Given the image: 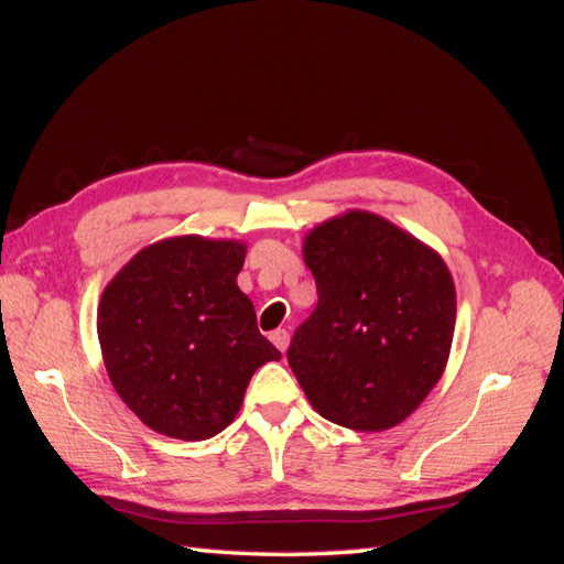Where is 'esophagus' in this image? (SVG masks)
I'll list each match as a JSON object with an SVG mask.
<instances>
[{
  "label": "esophagus",
  "instance_id": "34e87169",
  "mask_svg": "<svg viewBox=\"0 0 564 564\" xmlns=\"http://www.w3.org/2000/svg\"><path fill=\"white\" fill-rule=\"evenodd\" d=\"M271 341L275 344V349H279L281 354H285V349H289V344H291V334L285 332V329H275L271 334Z\"/></svg>",
  "mask_w": 564,
  "mask_h": 564
}]
</instances>
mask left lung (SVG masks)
Listing matches in <instances>:
<instances>
[{
  "label": "left lung",
  "instance_id": "1",
  "mask_svg": "<svg viewBox=\"0 0 564 564\" xmlns=\"http://www.w3.org/2000/svg\"><path fill=\"white\" fill-rule=\"evenodd\" d=\"M317 307L289 349L305 398L329 422L386 431L434 390L455 329L453 275L436 249L368 210L305 235Z\"/></svg>",
  "mask_w": 564,
  "mask_h": 564
}]
</instances>
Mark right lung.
<instances>
[{"instance_id":"1","label":"right lung","mask_w":564,"mask_h":564,"mask_svg":"<svg viewBox=\"0 0 564 564\" xmlns=\"http://www.w3.org/2000/svg\"><path fill=\"white\" fill-rule=\"evenodd\" d=\"M245 254L237 239L166 237L140 249L101 293L104 366L118 398L162 436L220 434L254 370L281 358L237 285Z\"/></svg>"}]
</instances>
